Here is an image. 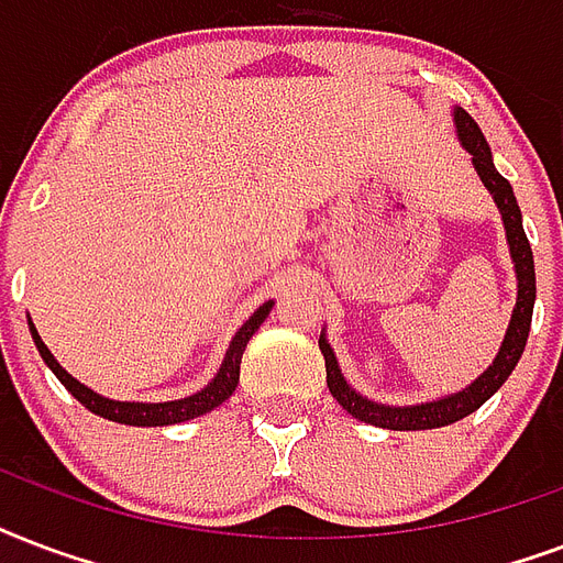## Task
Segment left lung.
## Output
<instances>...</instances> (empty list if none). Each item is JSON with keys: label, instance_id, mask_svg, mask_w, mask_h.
<instances>
[{"label": "left lung", "instance_id": "obj_1", "mask_svg": "<svg viewBox=\"0 0 563 563\" xmlns=\"http://www.w3.org/2000/svg\"><path fill=\"white\" fill-rule=\"evenodd\" d=\"M455 125H459L461 143L467 146V152L473 155V164H476L478 176L485 181V187L494 194V202L499 205L505 220V234H508V243H511V258L514 267H517V308L511 313V325H508V334H505L503 350L496 355V361L482 373V376L455 396H446V399H438V402L426 405H411V408H394V405H378L364 399L361 394H355L346 382H343L341 369H338V361H334V352L325 343V338H320V352L325 358V385H329L331 396L346 408V411L361 422H369V426H378V429H394V431H420V429H440V426H449V422L464 420L467 413L478 411L482 405L490 399V396L505 385V378L511 376V369L517 367L522 350H526V341H529L531 329V311H534V258H531L529 238L522 232V213L520 205L514 199V190L508 185V178H503L496 173L494 158H490V146H487L485 134L476 125V120L467 114V111H455Z\"/></svg>", "mask_w": 563, "mask_h": 563}]
</instances>
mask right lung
Instances as JSON below:
<instances>
[{"label":"right lung","instance_id":"add662e5","mask_svg":"<svg viewBox=\"0 0 563 563\" xmlns=\"http://www.w3.org/2000/svg\"><path fill=\"white\" fill-rule=\"evenodd\" d=\"M269 308L273 302H264L258 311L252 313L250 320L243 322V329L234 334L232 346L225 352V361H222L220 373L213 376V382L205 390L199 394L187 396V399H176V402H114V399H104V396L93 394L90 387H85L81 382L69 376L67 369L60 367L58 361L52 358V352L46 350V343L41 341V334L34 329L32 322V338H34V346L41 352V358L49 364V369L58 376V382L67 387L69 394L76 396L78 402L85 405L87 411L99 413L104 420H114V422H125V426H173V422H185V420H194L199 413H208L211 408H217L220 402H225L229 396L234 394V387L241 382V358H243V350H246V343L250 338L258 331V325L267 320Z\"/></svg>","mask_w":563,"mask_h":563}]
</instances>
